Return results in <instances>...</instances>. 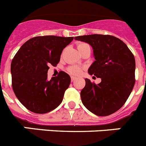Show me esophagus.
I'll use <instances>...</instances> for the list:
<instances>
[{
    "mask_svg": "<svg viewBox=\"0 0 146 146\" xmlns=\"http://www.w3.org/2000/svg\"><path fill=\"white\" fill-rule=\"evenodd\" d=\"M71 80H72V82H74V81L75 80V77H71Z\"/></svg>",
    "mask_w": 146,
    "mask_h": 146,
    "instance_id": "34e87169",
    "label": "esophagus"
}]
</instances>
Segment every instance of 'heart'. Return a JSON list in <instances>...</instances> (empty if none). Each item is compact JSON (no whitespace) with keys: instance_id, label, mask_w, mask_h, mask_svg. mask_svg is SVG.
<instances>
[{"instance_id":"heart-1","label":"heart","mask_w":146,"mask_h":146,"mask_svg":"<svg viewBox=\"0 0 146 146\" xmlns=\"http://www.w3.org/2000/svg\"><path fill=\"white\" fill-rule=\"evenodd\" d=\"M87 47H90V46L88 44L84 43V42H80V43L77 44V48H78L79 51H81ZM66 70L72 75L79 76L82 72L83 67H81L80 66H70L67 67Z\"/></svg>"}]
</instances>
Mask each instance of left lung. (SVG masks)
Returning a JSON list of instances; mask_svg holds the SVG:
<instances>
[{"mask_svg": "<svg viewBox=\"0 0 146 146\" xmlns=\"http://www.w3.org/2000/svg\"><path fill=\"white\" fill-rule=\"evenodd\" d=\"M74 38L93 47L96 60L88 73L102 79L97 85L86 79L80 92L82 104L99 116L113 114L125 104L135 86L134 55L124 42L110 35H85Z\"/></svg>", "mask_w": 146, "mask_h": 146, "instance_id": "8db88e82", "label": "left lung"}]
</instances>
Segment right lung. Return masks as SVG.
Here are the masks:
<instances>
[{"instance_id":"1","label":"right lung","mask_w":146,"mask_h":146,"mask_svg":"<svg viewBox=\"0 0 146 146\" xmlns=\"http://www.w3.org/2000/svg\"><path fill=\"white\" fill-rule=\"evenodd\" d=\"M74 37L36 36L18 50L11 64V85L19 101L30 111L44 114L58 107L71 78L60 71L47 80L49 66H56L62 51Z\"/></svg>"}]
</instances>
